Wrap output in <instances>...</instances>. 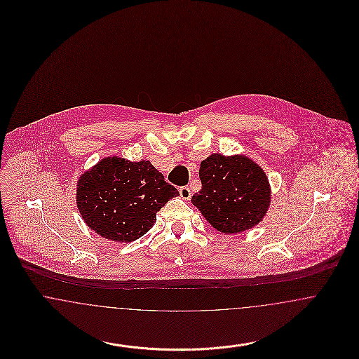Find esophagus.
<instances>
[{
	"label": "esophagus",
	"instance_id": "esophagus-1",
	"mask_svg": "<svg viewBox=\"0 0 359 359\" xmlns=\"http://www.w3.org/2000/svg\"><path fill=\"white\" fill-rule=\"evenodd\" d=\"M179 192H180V196H182V199H186V201H188V199L191 198V189H189L187 186H184V187H180Z\"/></svg>",
	"mask_w": 359,
	"mask_h": 359
}]
</instances>
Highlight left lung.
<instances>
[{
  "label": "left lung",
  "mask_w": 359,
  "mask_h": 359,
  "mask_svg": "<svg viewBox=\"0 0 359 359\" xmlns=\"http://www.w3.org/2000/svg\"><path fill=\"white\" fill-rule=\"evenodd\" d=\"M199 177L202 188L191 202L218 231H245L266 214L271 203L269 182L250 158L211 154L201 163Z\"/></svg>",
  "instance_id": "obj_1"
}]
</instances>
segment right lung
Instances as JSON below:
<instances>
[{
    "label": "right lung",
    "instance_id": "obj_1",
    "mask_svg": "<svg viewBox=\"0 0 359 359\" xmlns=\"http://www.w3.org/2000/svg\"><path fill=\"white\" fill-rule=\"evenodd\" d=\"M177 195L149 161L106 157L81 176L76 203L90 229L125 243L149 231L156 212Z\"/></svg>",
    "mask_w": 359,
    "mask_h": 359
}]
</instances>
